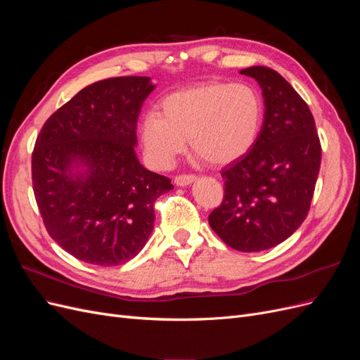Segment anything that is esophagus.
Segmentation results:
<instances>
[{"label":"esophagus","mask_w":360,"mask_h":360,"mask_svg":"<svg viewBox=\"0 0 360 360\" xmlns=\"http://www.w3.org/2000/svg\"><path fill=\"white\" fill-rule=\"evenodd\" d=\"M195 180H197V176H193V174H181V176H177L174 181H176L177 186H188V184L193 183Z\"/></svg>","instance_id":"obj_1"}]
</instances>
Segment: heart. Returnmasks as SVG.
<instances>
[{"label": "heart", "mask_w": 360, "mask_h": 360, "mask_svg": "<svg viewBox=\"0 0 360 360\" xmlns=\"http://www.w3.org/2000/svg\"><path fill=\"white\" fill-rule=\"evenodd\" d=\"M263 102L246 82H205L168 94L160 115L148 114L141 141L158 168H168L188 146L213 165H226L254 146Z\"/></svg>", "instance_id": "b5f03b06"}]
</instances>
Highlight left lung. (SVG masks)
Segmentation results:
<instances>
[{"label":"left lung","instance_id":"obj_1","mask_svg":"<svg viewBox=\"0 0 360 360\" xmlns=\"http://www.w3.org/2000/svg\"><path fill=\"white\" fill-rule=\"evenodd\" d=\"M240 73L261 86L264 122L248 153L222 169L224 200L209 224L230 248L258 252L284 242L308 216L321 144L309 106L276 70Z\"/></svg>","mask_w":360,"mask_h":360}]
</instances>
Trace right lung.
Masks as SVG:
<instances>
[{"instance_id": "1", "label": "right lung", "mask_w": 360, "mask_h": 360, "mask_svg": "<svg viewBox=\"0 0 360 360\" xmlns=\"http://www.w3.org/2000/svg\"><path fill=\"white\" fill-rule=\"evenodd\" d=\"M155 90L147 76L85 86L43 124L31 158L46 231L85 263L118 266L153 231L155 201L174 186L141 165L136 122Z\"/></svg>"}]
</instances>
